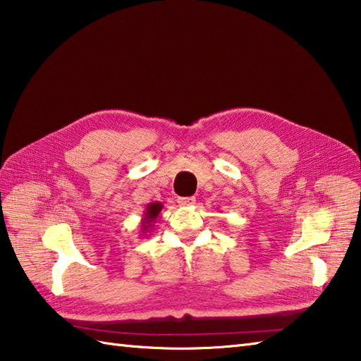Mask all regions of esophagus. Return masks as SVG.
Instances as JSON below:
<instances>
[{
    "label": "esophagus",
    "mask_w": 361,
    "mask_h": 361,
    "mask_svg": "<svg viewBox=\"0 0 361 361\" xmlns=\"http://www.w3.org/2000/svg\"><path fill=\"white\" fill-rule=\"evenodd\" d=\"M178 202H179V205H182V207H188V205H193V204L196 202V200H195L193 196H190V197H179Z\"/></svg>",
    "instance_id": "esophagus-1"
}]
</instances>
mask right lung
<instances>
[{"instance_id":"obj_1","label":"right lung","mask_w":361,"mask_h":361,"mask_svg":"<svg viewBox=\"0 0 361 361\" xmlns=\"http://www.w3.org/2000/svg\"><path fill=\"white\" fill-rule=\"evenodd\" d=\"M161 210H164V204L159 201H154L146 205L142 215V221H140V232H142V237H146V235L151 233V231L154 229V224H156V221L160 218Z\"/></svg>"}]
</instances>
